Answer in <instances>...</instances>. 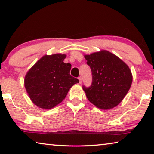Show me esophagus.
Returning <instances> with one entry per match:
<instances>
[{"label": "esophagus", "instance_id": "1", "mask_svg": "<svg viewBox=\"0 0 154 154\" xmlns=\"http://www.w3.org/2000/svg\"><path fill=\"white\" fill-rule=\"evenodd\" d=\"M78 79H79V83H82V77H79Z\"/></svg>", "mask_w": 154, "mask_h": 154}]
</instances>
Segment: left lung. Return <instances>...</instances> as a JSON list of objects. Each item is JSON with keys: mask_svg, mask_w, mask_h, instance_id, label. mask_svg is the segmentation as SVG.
I'll return each mask as SVG.
<instances>
[{"mask_svg": "<svg viewBox=\"0 0 154 154\" xmlns=\"http://www.w3.org/2000/svg\"><path fill=\"white\" fill-rule=\"evenodd\" d=\"M84 57L92 74L91 86H83L88 99L100 109L116 107L131 86L132 75L130 68L118 56L106 50Z\"/></svg>", "mask_w": 154, "mask_h": 154, "instance_id": "left-lung-1", "label": "left lung"}]
</instances>
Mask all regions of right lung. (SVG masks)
Masks as SVG:
<instances>
[{
	"label": "right lung",
	"mask_w": 154,
	"mask_h": 154,
	"mask_svg": "<svg viewBox=\"0 0 154 154\" xmlns=\"http://www.w3.org/2000/svg\"><path fill=\"white\" fill-rule=\"evenodd\" d=\"M66 54L45 55L27 72L24 86L38 107L50 109L60 103L72 85L79 83L70 75L71 64L64 63Z\"/></svg>",
	"instance_id": "right-lung-1"
}]
</instances>
